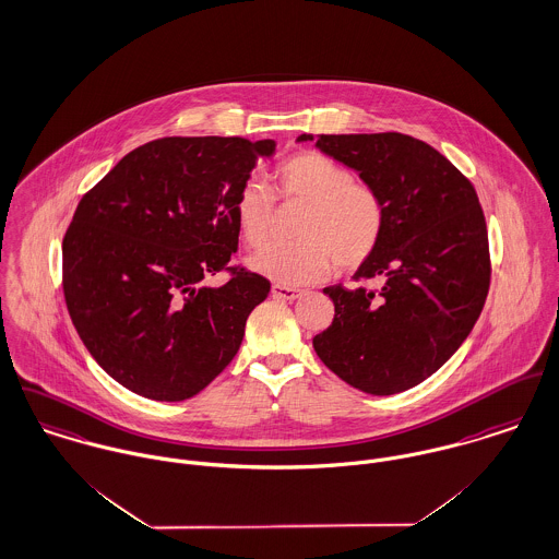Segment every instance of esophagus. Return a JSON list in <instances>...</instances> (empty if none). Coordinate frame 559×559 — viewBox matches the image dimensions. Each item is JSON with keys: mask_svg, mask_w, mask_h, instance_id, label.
<instances>
[{"mask_svg": "<svg viewBox=\"0 0 559 559\" xmlns=\"http://www.w3.org/2000/svg\"><path fill=\"white\" fill-rule=\"evenodd\" d=\"M271 295H273L275 299L295 301V299H299V297H301V290H299V288H290V286H282V284H273Z\"/></svg>", "mask_w": 559, "mask_h": 559, "instance_id": "esophagus-1", "label": "esophagus"}]
</instances>
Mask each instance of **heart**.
Instances as JSON below:
<instances>
[{
	"mask_svg": "<svg viewBox=\"0 0 559 559\" xmlns=\"http://www.w3.org/2000/svg\"><path fill=\"white\" fill-rule=\"evenodd\" d=\"M275 194L284 204L305 206L295 228L301 241L262 248L250 258L255 273L284 286H304L322 280L333 264L355 271L380 248L386 228L380 192L329 155L299 152L282 159L275 168ZM233 213L243 243L260 248L273 226L275 197L264 183L246 181Z\"/></svg>",
	"mask_w": 559,
	"mask_h": 559,
	"instance_id": "obj_1",
	"label": "heart"
}]
</instances>
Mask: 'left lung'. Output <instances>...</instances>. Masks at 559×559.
<instances>
[{"label": "left lung", "instance_id": "obj_1", "mask_svg": "<svg viewBox=\"0 0 559 559\" xmlns=\"http://www.w3.org/2000/svg\"><path fill=\"white\" fill-rule=\"evenodd\" d=\"M316 147L380 192L386 228L355 273L358 288H324L335 318L313 350L362 393H402L457 353L483 311L491 282L483 206L457 166L407 134H320Z\"/></svg>", "mask_w": 559, "mask_h": 559}]
</instances>
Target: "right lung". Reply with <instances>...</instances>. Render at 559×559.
Instances as JSON below:
<instances>
[{"instance_id": "add662e5", "label": "right lung", "mask_w": 559, "mask_h": 559, "mask_svg": "<svg viewBox=\"0 0 559 559\" xmlns=\"http://www.w3.org/2000/svg\"><path fill=\"white\" fill-rule=\"evenodd\" d=\"M275 141L168 136L119 159L63 235V297L102 369L132 393L183 402L237 355L266 277L228 266L233 203ZM219 270V289L203 282Z\"/></svg>"}]
</instances>
